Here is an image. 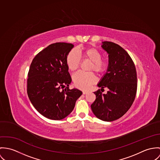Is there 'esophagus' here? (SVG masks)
<instances>
[{"label": "esophagus", "instance_id": "esophagus-1", "mask_svg": "<svg viewBox=\"0 0 160 160\" xmlns=\"http://www.w3.org/2000/svg\"><path fill=\"white\" fill-rule=\"evenodd\" d=\"M83 94H88V91H83Z\"/></svg>", "mask_w": 160, "mask_h": 160}]
</instances>
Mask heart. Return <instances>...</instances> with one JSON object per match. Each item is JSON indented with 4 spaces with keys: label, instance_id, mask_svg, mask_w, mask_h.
<instances>
[{
    "label": "heart",
    "instance_id": "heart-1",
    "mask_svg": "<svg viewBox=\"0 0 160 160\" xmlns=\"http://www.w3.org/2000/svg\"><path fill=\"white\" fill-rule=\"evenodd\" d=\"M81 59L90 62L88 71H94L98 74H101L106 70L107 62L102 58L101 52L94 47L81 49L77 52L71 50L66 57V64L70 71H75L80 66ZM75 86L78 88H88L96 81L94 74L92 72L79 71L72 77Z\"/></svg>",
    "mask_w": 160,
    "mask_h": 160
}]
</instances>
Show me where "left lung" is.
Wrapping results in <instances>:
<instances>
[{
	"instance_id": "left-lung-1",
	"label": "left lung",
	"mask_w": 160,
	"mask_h": 160,
	"mask_svg": "<svg viewBox=\"0 0 160 160\" xmlns=\"http://www.w3.org/2000/svg\"><path fill=\"white\" fill-rule=\"evenodd\" d=\"M102 47L108 54V66L98 86L108 91L106 94L100 89L95 91L96 99L91 107L96 117L112 122L124 115L132 106L137 92V72L132 59L120 45L105 41Z\"/></svg>"
}]
</instances>
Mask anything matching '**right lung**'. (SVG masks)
<instances>
[{"label": "right lung", "mask_w": 160, "mask_h": 160, "mask_svg": "<svg viewBox=\"0 0 160 160\" xmlns=\"http://www.w3.org/2000/svg\"><path fill=\"white\" fill-rule=\"evenodd\" d=\"M73 47L65 42L50 45L34 57L28 72V97L36 110L51 120H59L69 115L82 94L69 87L72 79L66 57Z\"/></svg>", "instance_id": "1"}]
</instances>
